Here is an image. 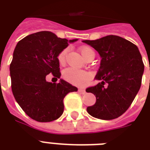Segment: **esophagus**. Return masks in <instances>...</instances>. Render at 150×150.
I'll return each mask as SVG.
<instances>
[{"mask_svg":"<svg viewBox=\"0 0 150 150\" xmlns=\"http://www.w3.org/2000/svg\"><path fill=\"white\" fill-rule=\"evenodd\" d=\"M79 93L81 94H85L86 93V89H79Z\"/></svg>","mask_w":150,"mask_h":150,"instance_id":"obj_1","label":"esophagus"}]
</instances>
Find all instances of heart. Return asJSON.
<instances>
[{"mask_svg":"<svg viewBox=\"0 0 150 150\" xmlns=\"http://www.w3.org/2000/svg\"><path fill=\"white\" fill-rule=\"evenodd\" d=\"M67 51H68L67 49H64L58 54V61H60V63H63L64 61ZM80 51L86 60L90 58V57H94L95 56L94 50L89 47H83L81 48ZM62 75H63V78L66 81H68V82H70L73 85H76V86H82L90 79V75L87 71L79 70V69L75 68H66L63 71Z\"/></svg>","mask_w":150,"mask_h":150,"instance_id":"b5f03b06","label":"heart"}]
</instances>
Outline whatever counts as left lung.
<instances>
[{"instance_id":"8db88e82","label":"left lung","mask_w":150,"mask_h":150,"mask_svg":"<svg viewBox=\"0 0 150 150\" xmlns=\"http://www.w3.org/2000/svg\"><path fill=\"white\" fill-rule=\"evenodd\" d=\"M82 42L93 47L101 57L95 77L100 82L86 89L96 98L87 112L101 120L117 118L128 109L141 86L144 64L139 48L114 35Z\"/></svg>"}]
</instances>
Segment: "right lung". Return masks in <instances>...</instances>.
Returning <instances> with one entry per match:
<instances>
[{
	"label": "right lung",
	"instance_id": "obj_1",
	"mask_svg": "<svg viewBox=\"0 0 150 150\" xmlns=\"http://www.w3.org/2000/svg\"><path fill=\"white\" fill-rule=\"evenodd\" d=\"M77 39L58 38L51 32L30 34L18 42L10 64L11 89L15 100L25 114L39 122H50L64 112L63 100L78 89L63 79L58 83L47 82L52 73L60 79L57 57Z\"/></svg>",
	"mask_w": 150,
	"mask_h": 150
}]
</instances>
